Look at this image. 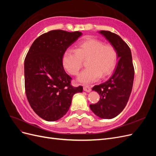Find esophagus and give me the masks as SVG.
I'll list each match as a JSON object with an SVG mask.
<instances>
[{
    "label": "esophagus",
    "instance_id": "obj_1",
    "mask_svg": "<svg viewBox=\"0 0 156 156\" xmlns=\"http://www.w3.org/2000/svg\"><path fill=\"white\" fill-rule=\"evenodd\" d=\"M83 90L87 92H90L91 91V88L89 85H84L83 87Z\"/></svg>",
    "mask_w": 156,
    "mask_h": 156
}]
</instances>
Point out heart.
<instances>
[{
	"instance_id": "heart-1",
	"label": "heart",
	"mask_w": 156,
	"mask_h": 156,
	"mask_svg": "<svg viewBox=\"0 0 156 156\" xmlns=\"http://www.w3.org/2000/svg\"><path fill=\"white\" fill-rule=\"evenodd\" d=\"M119 59L116 49L96 38L84 39L77 44L75 50L67 49L62 56V64L67 72L77 75L87 60V68L78 77L80 82L96 81L101 75L106 77L114 71Z\"/></svg>"
}]
</instances>
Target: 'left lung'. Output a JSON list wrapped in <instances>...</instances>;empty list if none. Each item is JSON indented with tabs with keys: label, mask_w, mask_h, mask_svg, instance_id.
Returning <instances> with one entry per match:
<instances>
[{
	"label": "left lung",
	"mask_w": 156,
	"mask_h": 156,
	"mask_svg": "<svg viewBox=\"0 0 156 156\" xmlns=\"http://www.w3.org/2000/svg\"><path fill=\"white\" fill-rule=\"evenodd\" d=\"M100 32L116 49L120 59L112 77L92 88L100 99L95 104L90 105V108L101 119H111L119 115L127 105L133 87L135 70L131 52L126 42L115 33L105 30Z\"/></svg>",
	"instance_id": "1"
}]
</instances>
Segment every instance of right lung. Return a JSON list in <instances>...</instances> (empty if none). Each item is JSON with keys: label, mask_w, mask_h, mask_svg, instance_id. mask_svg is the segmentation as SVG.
Segmentation results:
<instances>
[{"label": "right lung", "mask_w": 156, "mask_h": 156, "mask_svg": "<svg viewBox=\"0 0 156 156\" xmlns=\"http://www.w3.org/2000/svg\"><path fill=\"white\" fill-rule=\"evenodd\" d=\"M82 33L54 30L33 42L25 59V88L31 108L42 119L56 121L66 114L75 94L83 87L71 84L62 56Z\"/></svg>", "instance_id": "right-lung-1"}]
</instances>
